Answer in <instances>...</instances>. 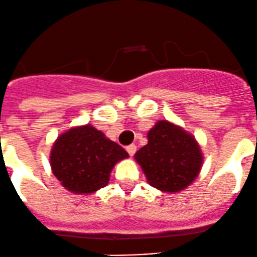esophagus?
Instances as JSON below:
<instances>
[{
	"label": "esophagus",
	"instance_id": "34e87169",
	"mask_svg": "<svg viewBox=\"0 0 257 257\" xmlns=\"http://www.w3.org/2000/svg\"><path fill=\"white\" fill-rule=\"evenodd\" d=\"M126 152L129 153V155H131V157H133L137 152V145L136 144L128 145V147H126Z\"/></svg>",
	"mask_w": 257,
	"mask_h": 257
}]
</instances>
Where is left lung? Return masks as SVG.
<instances>
[{
    "instance_id": "obj_1",
    "label": "left lung",
    "mask_w": 257,
    "mask_h": 257,
    "mask_svg": "<svg viewBox=\"0 0 257 257\" xmlns=\"http://www.w3.org/2000/svg\"><path fill=\"white\" fill-rule=\"evenodd\" d=\"M148 183L167 193H177L198 177L203 155L198 143L179 126L158 121L148 133V144L136 153Z\"/></svg>"
}]
</instances>
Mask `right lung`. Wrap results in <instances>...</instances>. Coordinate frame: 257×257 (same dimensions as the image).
I'll return each mask as SVG.
<instances>
[{
    "label": "right lung",
    "mask_w": 257,
    "mask_h": 257,
    "mask_svg": "<svg viewBox=\"0 0 257 257\" xmlns=\"http://www.w3.org/2000/svg\"><path fill=\"white\" fill-rule=\"evenodd\" d=\"M128 158L119 144L92 125L69 129L54 143L51 167L54 177L69 191L90 194L104 188L116 162Z\"/></svg>",
    "instance_id": "obj_1"
}]
</instances>
